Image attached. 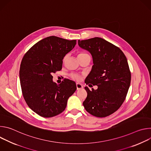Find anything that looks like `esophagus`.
Instances as JSON below:
<instances>
[{
    "label": "esophagus",
    "mask_w": 151,
    "mask_h": 151,
    "mask_svg": "<svg viewBox=\"0 0 151 151\" xmlns=\"http://www.w3.org/2000/svg\"><path fill=\"white\" fill-rule=\"evenodd\" d=\"M76 88H77L78 90H81V89H82V88H83V86H82V85L81 83H76Z\"/></svg>",
    "instance_id": "obj_1"
}]
</instances>
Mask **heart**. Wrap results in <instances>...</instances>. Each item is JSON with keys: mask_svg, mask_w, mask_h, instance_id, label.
<instances>
[{"mask_svg": "<svg viewBox=\"0 0 151 151\" xmlns=\"http://www.w3.org/2000/svg\"><path fill=\"white\" fill-rule=\"evenodd\" d=\"M88 55V54H86V53H85V52H80V53L78 54V57H79L83 56V55ZM65 59H66V57H64V60H65ZM70 77H71V78H72V79L75 80V81H80L81 79V76L80 75L76 74V73H72V74H71V75H70Z\"/></svg>", "mask_w": 151, "mask_h": 151, "instance_id": "1", "label": "heart"}]
</instances>
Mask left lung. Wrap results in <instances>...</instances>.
<instances>
[{"instance_id": "obj_1", "label": "left lung", "mask_w": 151, "mask_h": 151, "mask_svg": "<svg viewBox=\"0 0 151 151\" xmlns=\"http://www.w3.org/2000/svg\"><path fill=\"white\" fill-rule=\"evenodd\" d=\"M78 45L92 55L94 65L85 82L97 85L83 102L85 110L96 117L116 112L124 101L130 87L131 72L127 58L118 47L101 37L78 40Z\"/></svg>"}]
</instances>
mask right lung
I'll return each mask as SVG.
<instances>
[{"label":"right lung","instance_id":"obj_1","mask_svg":"<svg viewBox=\"0 0 151 151\" xmlns=\"http://www.w3.org/2000/svg\"><path fill=\"white\" fill-rule=\"evenodd\" d=\"M76 40L55 36L42 39L24 55L19 69L20 84L30 108L40 116H55L66 109L69 97L76 90V83L64 79L57 85L52 73L62 69L63 59L75 46Z\"/></svg>","mask_w":151,"mask_h":151}]
</instances>
